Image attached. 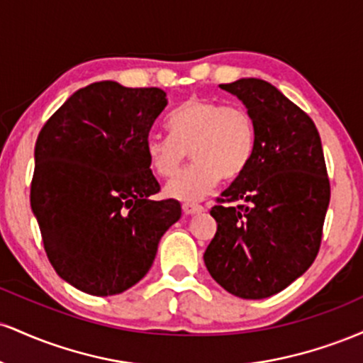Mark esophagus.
I'll use <instances>...</instances> for the list:
<instances>
[{
	"label": "esophagus",
	"instance_id": "obj_1",
	"mask_svg": "<svg viewBox=\"0 0 363 363\" xmlns=\"http://www.w3.org/2000/svg\"><path fill=\"white\" fill-rule=\"evenodd\" d=\"M182 211H184L186 215H198V213H201V211H205V208L199 206V205H191V203H186V205H182Z\"/></svg>",
	"mask_w": 363,
	"mask_h": 363
}]
</instances>
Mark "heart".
Listing matches in <instances>:
<instances>
[{"label": "heart", "instance_id": "b5f03b06", "mask_svg": "<svg viewBox=\"0 0 363 363\" xmlns=\"http://www.w3.org/2000/svg\"><path fill=\"white\" fill-rule=\"evenodd\" d=\"M170 135L150 133L145 153L150 169L160 177L177 172L187 157L193 164L165 186L179 201H199L220 181H234L244 172L254 150V123L240 106H225L206 97H191L169 118Z\"/></svg>", "mask_w": 363, "mask_h": 363}]
</instances>
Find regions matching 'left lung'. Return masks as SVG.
<instances>
[{"mask_svg":"<svg viewBox=\"0 0 363 363\" xmlns=\"http://www.w3.org/2000/svg\"><path fill=\"white\" fill-rule=\"evenodd\" d=\"M220 89L247 109L254 150L218 198L240 205L211 208L216 234L203 259L228 294L256 301L286 289L314 262L331 189L318 128L301 107L259 78Z\"/></svg>","mask_w":363,"mask_h":363,"instance_id":"obj_1","label":"left lung"}]
</instances>
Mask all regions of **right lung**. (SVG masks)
<instances>
[{
  "instance_id": "1",
  "label": "right lung",
  "mask_w": 363,
  "mask_h": 363,
  "mask_svg": "<svg viewBox=\"0 0 363 363\" xmlns=\"http://www.w3.org/2000/svg\"><path fill=\"white\" fill-rule=\"evenodd\" d=\"M167 94L97 82L77 90L40 129L30 206L45 254L65 281L107 297L131 289L181 218L160 191L145 140Z\"/></svg>"
}]
</instances>
